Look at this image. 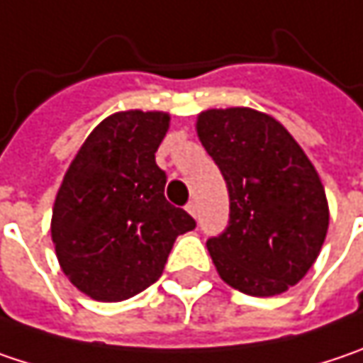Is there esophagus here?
Masks as SVG:
<instances>
[{
	"label": "esophagus",
	"mask_w": 363,
	"mask_h": 363,
	"mask_svg": "<svg viewBox=\"0 0 363 363\" xmlns=\"http://www.w3.org/2000/svg\"><path fill=\"white\" fill-rule=\"evenodd\" d=\"M186 211L193 216V218H197V203L195 201H189L186 203Z\"/></svg>",
	"instance_id": "1"
}]
</instances>
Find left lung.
Listing matches in <instances>:
<instances>
[{"label": "left lung", "mask_w": 363, "mask_h": 363, "mask_svg": "<svg viewBox=\"0 0 363 363\" xmlns=\"http://www.w3.org/2000/svg\"><path fill=\"white\" fill-rule=\"evenodd\" d=\"M197 135L230 195L228 228L207 240L220 277L261 298L296 286L329 230L325 186L308 156L279 121L245 106L203 111Z\"/></svg>", "instance_id": "left-lung-1"}]
</instances>
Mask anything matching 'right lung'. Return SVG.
<instances>
[{"mask_svg": "<svg viewBox=\"0 0 363 363\" xmlns=\"http://www.w3.org/2000/svg\"><path fill=\"white\" fill-rule=\"evenodd\" d=\"M170 115L123 111L84 141L57 191L55 252L79 291L121 302L158 281L177 236L195 220L166 201L156 152Z\"/></svg>", "mask_w": 363, "mask_h": 363, "instance_id": "right-lung-1", "label": "right lung"}]
</instances>
